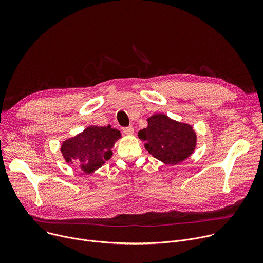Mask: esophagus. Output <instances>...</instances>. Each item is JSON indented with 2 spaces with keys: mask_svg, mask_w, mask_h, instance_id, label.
<instances>
[{
  "mask_svg": "<svg viewBox=\"0 0 263 263\" xmlns=\"http://www.w3.org/2000/svg\"><path fill=\"white\" fill-rule=\"evenodd\" d=\"M124 133L127 134V135H132L134 133V128L132 126H129V127H126L123 129Z\"/></svg>",
  "mask_w": 263,
  "mask_h": 263,
  "instance_id": "esophagus-1",
  "label": "esophagus"
}]
</instances>
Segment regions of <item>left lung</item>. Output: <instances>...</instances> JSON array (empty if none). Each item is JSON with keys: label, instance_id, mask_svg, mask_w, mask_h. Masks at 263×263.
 <instances>
[{"label": "left lung", "instance_id": "1", "mask_svg": "<svg viewBox=\"0 0 263 263\" xmlns=\"http://www.w3.org/2000/svg\"><path fill=\"white\" fill-rule=\"evenodd\" d=\"M147 127L138 132L146 151L162 163L176 165L189 158L197 146V133L193 126L175 121L163 114L147 120Z\"/></svg>", "mask_w": 263, "mask_h": 263}]
</instances>
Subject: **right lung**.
I'll return each mask as SVG.
<instances>
[{
    "label": "right lung",
    "mask_w": 263,
    "mask_h": 263,
    "mask_svg": "<svg viewBox=\"0 0 263 263\" xmlns=\"http://www.w3.org/2000/svg\"><path fill=\"white\" fill-rule=\"evenodd\" d=\"M121 137V132L110 125L89 126L64 140L60 151L66 162L77 164L85 174H91L111 158L112 147Z\"/></svg>",
    "instance_id": "add662e5"
}]
</instances>
